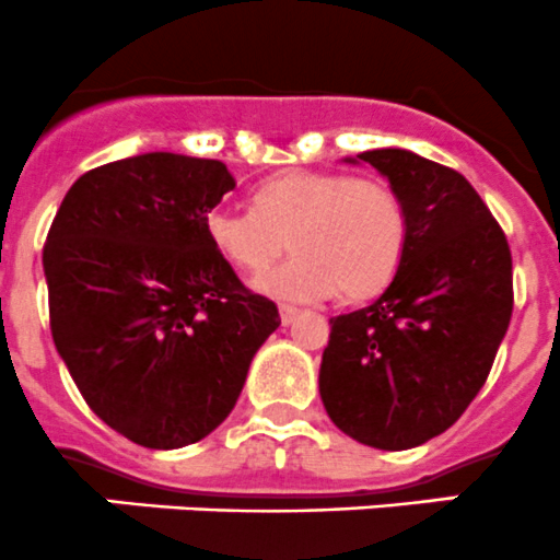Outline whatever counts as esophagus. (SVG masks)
Masks as SVG:
<instances>
[{
    "label": "esophagus",
    "instance_id": "1",
    "mask_svg": "<svg viewBox=\"0 0 560 560\" xmlns=\"http://www.w3.org/2000/svg\"><path fill=\"white\" fill-rule=\"evenodd\" d=\"M299 318V307H293V304H280V320L282 324H293V320Z\"/></svg>",
    "mask_w": 560,
    "mask_h": 560
}]
</instances>
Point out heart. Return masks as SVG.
Returning <instances> with one entry per match:
<instances>
[{"instance_id": "1", "label": "heart", "mask_w": 560, "mask_h": 560, "mask_svg": "<svg viewBox=\"0 0 560 560\" xmlns=\"http://www.w3.org/2000/svg\"><path fill=\"white\" fill-rule=\"evenodd\" d=\"M214 250L258 275V291L291 302L331 296L362 302L389 285L408 247V212L384 179L340 171H282L253 190V209L214 207L203 220Z\"/></svg>"}]
</instances>
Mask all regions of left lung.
<instances>
[{
    "label": "left lung",
    "instance_id": "8db88e82",
    "mask_svg": "<svg viewBox=\"0 0 560 560\" xmlns=\"http://www.w3.org/2000/svg\"><path fill=\"white\" fill-rule=\"evenodd\" d=\"M357 160L406 203L408 247L381 296L329 320L318 389L342 433L400 452L450 430L485 386L512 318V253L455 168L406 149Z\"/></svg>",
    "mask_w": 560,
    "mask_h": 560
}]
</instances>
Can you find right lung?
<instances>
[{
  "label": "right lung",
  "instance_id": "obj_1",
  "mask_svg": "<svg viewBox=\"0 0 560 560\" xmlns=\"http://www.w3.org/2000/svg\"><path fill=\"white\" fill-rule=\"evenodd\" d=\"M229 190L220 160H116L75 179L43 247L59 357L86 406L147 450L207 439L280 326L203 229Z\"/></svg>",
  "mask_w": 560,
  "mask_h": 560
}]
</instances>
